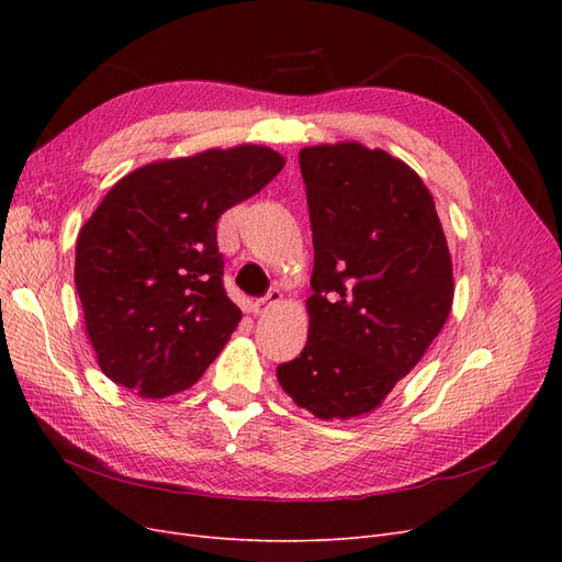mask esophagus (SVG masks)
<instances>
[{"label": "esophagus", "mask_w": 562, "mask_h": 562, "mask_svg": "<svg viewBox=\"0 0 562 562\" xmlns=\"http://www.w3.org/2000/svg\"><path fill=\"white\" fill-rule=\"evenodd\" d=\"M281 297H283V295H281L279 288H271V291H269L265 297H258V300L252 302V312H255V314H262V312L274 307V304H279Z\"/></svg>", "instance_id": "34e87169"}]
</instances>
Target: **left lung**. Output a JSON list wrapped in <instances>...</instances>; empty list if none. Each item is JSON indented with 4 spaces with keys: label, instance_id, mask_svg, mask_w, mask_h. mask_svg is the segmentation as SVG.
I'll use <instances>...</instances> for the list:
<instances>
[{
    "label": "left lung",
    "instance_id": "1",
    "mask_svg": "<svg viewBox=\"0 0 562 562\" xmlns=\"http://www.w3.org/2000/svg\"><path fill=\"white\" fill-rule=\"evenodd\" d=\"M314 271L310 337L277 378L318 419L366 415L411 372L452 307V260L434 196L384 149L300 151Z\"/></svg>",
    "mask_w": 562,
    "mask_h": 562
}]
</instances>
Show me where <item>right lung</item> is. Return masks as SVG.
<instances>
[{"label": "right lung", "instance_id": "1", "mask_svg": "<svg viewBox=\"0 0 562 562\" xmlns=\"http://www.w3.org/2000/svg\"><path fill=\"white\" fill-rule=\"evenodd\" d=\"M260 145L147 164L119 180L81 227L75 283L105 375L145 398L190 389L241 310L223 285L217 217L274 178Z\"/></svg>", "mask_w": 562, "mask_h": 562}]
</instances>
